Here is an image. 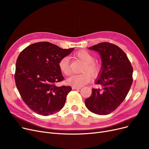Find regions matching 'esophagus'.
Masks as SVG:
<instances>
[{
  "label": "esophagus",
  "instance_id": "1",
  "mask_svg": "<svg viewBox=\"0 0 149 149\" xmlns=\"http://www.w3.org/2000/svg\"><path fill=\"white\" fill-rule=\"evenodd\" d=\"M72 89L74 90H78V89H80L81 88V87H75V86H72Z\"/></svg>",
  "mask_w": 149,
  "mask_h": 149
}]
</instances>
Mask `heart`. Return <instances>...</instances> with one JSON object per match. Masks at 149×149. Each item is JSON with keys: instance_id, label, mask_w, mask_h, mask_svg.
Instances as JSON below:
<instances>
[{"instance_id": "heart-1", "label": "heart", "mask_w": 149, "mask_h": 149, "mask_svg": "<svg viewBox=\"0 0 149 149\" xmlns=\"http://www.w3.org/2000/svg\"><path fill=\"white\" fill-rule=\"evenodd\" d=\"M74 56L84 62L80 74H74L68 78L67 82L69 84L75 87H81L88 83L91 80V75L93 78L97 77L101 70V65L95 61V56L86 50H80L75 53ZM60 71L65 75L70 73V66L69 59L65 57L62 58L58 63Z\"/></svg>"}]
</instances>
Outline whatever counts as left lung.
Returning <instances> with one entry per match:
<instances>
[{"mask_svg":"<svg viewBox=\"0 0 149 149\" xmlns=\"http://www.w3.org/2000/svg\"><path fill=\"white\" fill-rule=\"evenodd\" d=\"M89 49L97 51L102 60L101 70L95 81L101 88H93L91 96L84 103L92 112L108 115L126 98L133 82V68L126 53L114 44L102 42Z\"/></svg>","mask_w":149,"mask_h":149,"instance_id":"1","label":"left lung"}]
</instances>
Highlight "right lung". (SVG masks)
Returning <instances> with one entry per match:
<instances>
[{
	"label": "right lung",
	"mask_w": 149,
	"mask_h": 149,
	"mask_svg": "<svg viewBox=\"0 0 149 149\" xmlns=\"http://www.w3.org/2000/svg\"><path fill=\"white\" fill-rule=\"evenodd\" d=\"M74 49H63L41 42L29 45L20 53L15 64V84L23 101L36 113L48 116L64 106L72 88L56 86L64 80L58 63Z\"/></svg>",
	"instance_id": "add662e5"
}]
</instances>
